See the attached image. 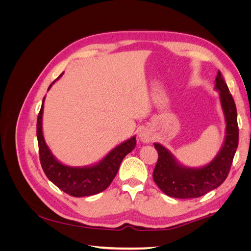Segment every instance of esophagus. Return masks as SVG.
I'll return each mask as SVG.
<instances>
[{
  "instance_id": "34e87169",
  "label": "esophagus",
  "mask_w": 251,
  "mask_h": 251,
  "mask_svg": "<svg viewBox=\"0 0 251 251\" xmlns=\"http://www.w3.org/2000/svg\"><path fill=\"white\" fill-rule=\"evenodd\" d=\"M139 139L144 143H150L151 140L154 139V137H153V135H151V132L149 130V128L144 127L139 133Z\"/></svg>"
}]
</instances>
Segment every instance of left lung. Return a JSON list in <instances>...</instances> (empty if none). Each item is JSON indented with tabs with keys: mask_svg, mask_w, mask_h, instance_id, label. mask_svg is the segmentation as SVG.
<instances>
[{
	"mask_svg": "<svg viewBox=\"0 0 251 251\" xmlns=\"http://www.w3.org/2000/svg\"><path fill=\"white\" fill-rule=\"evenodd\" d=\"M225 119V136L221 149L211 161L199 168L182 164L162 144L155 142L158 161L153 178L158 187L173 198H198L221 185L229 173L239 143L237 108L221 72L218 71L215 88Z\"/></svg>",
	"mask_w": 251,
	"mask_h": 251,
	"instance_id": "1",
	"label": "left lung"
}]
</instances>
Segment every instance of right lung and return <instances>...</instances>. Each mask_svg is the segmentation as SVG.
Here are the masks:
<instances>
[{"instance_id": "add662e5", "label": "right lung", "mask_w": 251, "mask_h": 251, "mask_svg": "<svg viewBox=\"0 0 251 251\" xmlns=\"http://www.w3.org/2000/svg\"><path fill=\"white\" fill-rule=\"evenodd\" d=\"M63 74L64 72L51 83L48 90L63 76ZM45 98L46 96L43 98L42 108L37 117L36 136L39 141L41 164L47 178L66 194L78 198L96 195L104 191L115 178L123 159L135 149L136 136L121 142L100 161L93 164L86 166L67 165L53 155L44 138L43 113Z\"/></svg>"}]
</instances>
